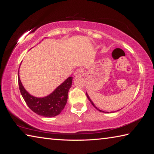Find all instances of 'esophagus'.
Wrapping results in <instances>:
<instances>
[{
    "instance_id": "esophagus-1",
    "label": "esophagus",
    "mask_w": 154,
    "mask_h": 154,
    "mask_svg": "<svg viewBox=\"0 0 154 154\" xmlns=\"http://www.w3.org/2000/svg\"><path fill=\"white\" fill-rule=\"evenodd\" d=\"M82 72H83L82 69H78L76 70V71H75V72H74V76H75V77H79L82 76Z\"/></svg>"
}]
</instances>
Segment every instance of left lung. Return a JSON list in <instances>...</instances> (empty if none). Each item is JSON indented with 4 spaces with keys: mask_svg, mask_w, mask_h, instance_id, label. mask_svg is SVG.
<instances>
[{
    "mask_svg": "<svg viewBox=\"0 0 154 154\" xmlns=\"http://www.w3.org/2000/svg\"><path fill=\"white\" fill-rule=\"evenodd\" d=\"M86 96H87V97H88V100H89L90 101V103H92V105L94 106V107L96 109H97V110L98 111H100V112H103V113H106V112L105 111H102V110H100V109H99L98 108H97V107H96V106H95V105H94V103L92 102V100H91V99H90V96H89V95H88V93L86 92ZM106 113H109V112H106Z\"/></svg>",
    "mask_w": 154,
    "mask_h": 154,
    "instance_id": "8db88e82",
    "label": "left lung"
}]
</instances>
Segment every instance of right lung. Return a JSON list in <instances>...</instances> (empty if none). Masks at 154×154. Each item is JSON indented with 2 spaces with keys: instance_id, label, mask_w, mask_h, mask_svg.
Returning <instances> with one entry per match:
<instances>
[{
  "instance_id": "1",
  "label": "right lung",
  "mask_w": 154,
  "mask_h": 154,
  "mask_svg": "<svg viewBox=\"0 0 154 154\" xmlns=\"http://www.w3.org/2000/svg\"><path fill=\"white\" fill-rule=\"evenodd\" d=\"M72 82V77H68L49 95L44 97H36L30 94L23 86L18 74L20 90L26 103L35 113L46 118L55 117L63 110L67 102L68 92L71 88Z\"/></svg>"
}]
</instances>
